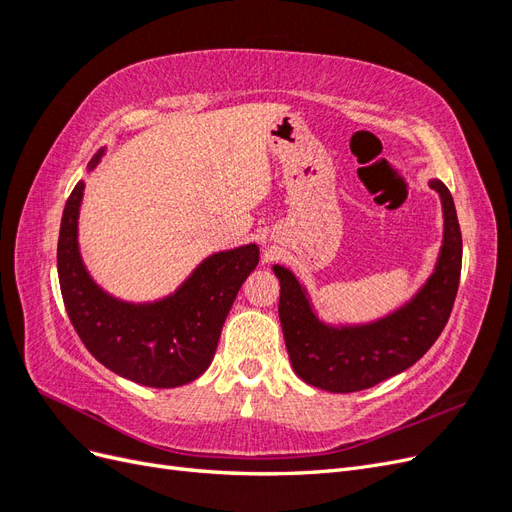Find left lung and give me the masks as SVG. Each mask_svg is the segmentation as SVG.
Returning <instances> with one entry per match:
<instances>
[{
  "label": "left lung",
  "mask_w": 512,
  "mask_h": 512,
  "mask_svg": "<svg viewBox=\"0 0 512 512\" xmlns=\"http://www.w3.org/2000/svg\"><path fill=\"white\" fill-rule=\"evenodd\" d=\"M429 185L442 198L444 241L436 271L416 297L395 314L361 327H329L316 318L299 280L275 265L280 320L290 363L307 384L331 393H354L414 365L446 327L459 288L461 230L453 196L440 179Z\"/></svg>",
  "instance_id": "obj_1"
}]
</instances>
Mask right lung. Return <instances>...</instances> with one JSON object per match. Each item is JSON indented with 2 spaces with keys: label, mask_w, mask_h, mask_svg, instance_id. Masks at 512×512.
<instances>
[{
  "label": "right lung",
  "mask_w": 512,
  "mask_h": 512,
  "mask_svg": "<svg viewBox=\"0 0 512 512\" xmlns=\"http://www.w3.org/2000/svg\"><path fill=\"white\" fill-rule=\"evenodd\" d=\"M100 156L102 151L89 168ZM83 190V181L74 185L57 243L61 297L76 335L104 367L132 382L175 389L196 380L211 365L237 292L258 265V247L252 243L209 256L164 301L123 303L100 290L83 267L76 243Z\"/></svg>",
  "instance_id": "1"
}]
</instances>
